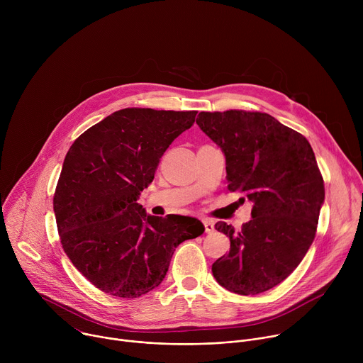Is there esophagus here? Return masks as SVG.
Masks as SVG:
<instances>
[{"mask_svg": "<svg viewBox=\"0 0 363 363\" xmlns=\"http://www.w3.org/2000/svg\"><path fill=\"white\" fill-rule=\"evenodd\" d=\"M203 227H205V233H208V234H211V233L216 231L214 221L210 220V218H205V220H203Z\"/></svg>", "mask_w": 363, "mask_h": 363, "instance_id": "34e87169", "label": "esophagus"}]
</instances>
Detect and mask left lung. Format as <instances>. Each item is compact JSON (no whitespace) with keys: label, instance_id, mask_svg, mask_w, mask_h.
Segmentation results:
<instances>
[{"label":"left lung","instance_id":"8db88e82","mask_svg":"<svg viewBox=\"0 0 363 363\" xmlns=\"http://www.w3.org/2000/svg\"><path fill=\"white\" fill-rule=\"evenodd\" d=\"M196 125L225 155L228 189L252 202V218L240 231L216 224L231 245L213 274L237 294L267 291L294 272L315 240L325 201L315 152L303 135L262 112H201Z\"/></svg>","mask_w":363,"mask_h":363}]
</instances>
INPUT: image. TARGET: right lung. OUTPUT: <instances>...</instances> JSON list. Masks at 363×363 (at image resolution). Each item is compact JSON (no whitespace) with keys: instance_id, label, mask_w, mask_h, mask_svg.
Instances as JSON below:
<instances>
[{"instance_id":"right-lung-1","label":"right lung","mask_w":363,"mask_h":363,"mask_svg":"<svg viewBox=\"0 0 363 363\" xmlns=\"http://www.w3.org/2000/svg\"><path fill=\"white\" fill-rule=\"evenodd\" d=\"M195 116L128 108L70 146L53 208L65 252L99 290L123 298L146 294L165 279L175 248L203 233L196 218L147 216L136 202L164 152Z\"/></svg>"}]
</instances>
